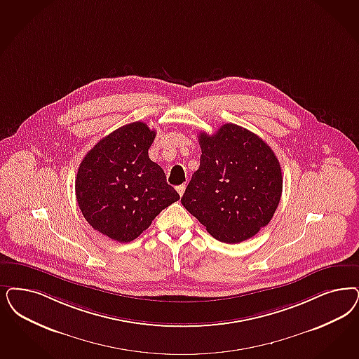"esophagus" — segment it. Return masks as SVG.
I'll return each instance as SVG.
<instances>
[{
  "instance_id": "1",
  "label": "esophagus",
  "mask_w": 359,
  "mask_h": 359,
  "mask_svg": "<svg viewBox=\"0 0 359 359\" xmlns=\"http://www.w3.org/2000/svg\"><path fill=\"white\" fill-rule=\"evenodd\" d=\"M176 191H177V194L180 195V198L183 196V194H184V191H186V186L184 184H182V186L176 187Z\"/></svg>"
}]
</instances>
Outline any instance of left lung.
<instances>
[{
  "mask_svg": "<svg viewBox=\"0 0 359 359\" xmlns=\"http://www.w3.org/2000/svg\"><path fill=\"white\" fill-rule=\"evenodd\" d=\"M200 167L182 204L216 240L237 244L268 225L283 194V172L272 149L237 124L200 133Z\"/></svg>",
  "mask_w": 359,
  "mask_h": 359,
  "instance_id": "left-lung-1",
  "label": "left lung"
}]
</instances>
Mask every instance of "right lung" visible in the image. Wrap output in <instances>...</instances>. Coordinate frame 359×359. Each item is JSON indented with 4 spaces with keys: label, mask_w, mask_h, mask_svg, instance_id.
Wrapping results in <instances>:
<instances>
[{
    "label": "right lung",
    "mask_w": 359,
    "mask_h": 359,
    "mask_svg": "<svg viewBox=\"0 0 359 359\" xmlns=\"http://www.w3.org/2000/svg\"><path fill=\"white\" fill-rule=\"evenodd\" d=\"M156 133L143 122L119 127L87 152L75 177L79 210L99 233L130 243L180 196L149 159Z\"/></svg>",
    "instance_id": "add662e5"
}]
</instances>
